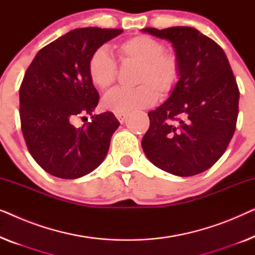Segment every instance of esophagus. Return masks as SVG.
Here are the masks:
<instances>
[{
	"label": "esophagus",
	"mask_w": 255,
	"mask_h": 255,
	"mask_svg": "<svg viewBox=\"0 0 255 255\" xmlns=\"http://www.w3.org/2000/svg\"><path fill=\"white\" fill-rule=\"evenodd\" d=\"M127 116H128L127 114H116V118L121 122L122 124H123L125 122V118H127Z\"/></svg>",
	"instance_id": "esophagus-1"
}]
</instances>
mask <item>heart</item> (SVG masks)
Segmentation results:
<instances>
[{"label": "heart", "mask_w": 255, "mask_h": 255, "mask_svg": "<svg viewBox=\"0 0 255 255\" xmlns=\"http://www.w3.org/2000/svg\"><path fill=\"white\" fill-rule=\"evenodd\" d=\"M124 64L138 66V88L115 89L104 96L102 106L115 114H127L151 107L158 93L165 96L172 93L180 79V62L173 53H166L161 41L139 34L124 40L117 48ZM90 81L101 90L109 89L116 81L117 65L109 52L100 48L89 59Z\"/></svg>", "instance_id": "obj_1"}]
</instances>
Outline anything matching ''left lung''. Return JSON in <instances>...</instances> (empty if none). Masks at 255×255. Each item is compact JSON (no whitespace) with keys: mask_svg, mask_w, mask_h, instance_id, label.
I'll list each match as a JSON object with an SVG mask.
<instances>
[{"mask_svg":"<svg viewBox=\"0 0 255 255\" xmlns=\"http://www.w3.org/2000/svg\"><path fill=\"white\" fill-rule=\"evenodd\" d=\"M141 31L168 40L180 62L176 87L148 113L142 149L167 173L196 175L215 165L235 133L239 89L231 66L223 48L194 27Z\"/></svg>","mask_w":255,"mask_h":255,"instance_id":"8db88e82","label":"left lung"}]
</instances>
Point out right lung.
I'll return each instance as SVG.
<instances>
[{
	"mask_svg": "<svg viewBox=\"0 0 255 255\" xmlns=\"http://www.w3.org/2000/svg\"><path fill=\"white\" fill-rule=\"evenodd\" d=\"M121 29L69 31L38 52L19 88V116L27 149L51 175L79 179L103 162L120 127L113 113L93 114L99 93L88 74L89 59ZM92 122L75 128L79 114ZM85 118V117H83Z\"/></svg>",
	"mask_w": 255,
	"mask_h": 255,
	"instance_id": "1",
	"label": "right lung"
}]
</instances>
